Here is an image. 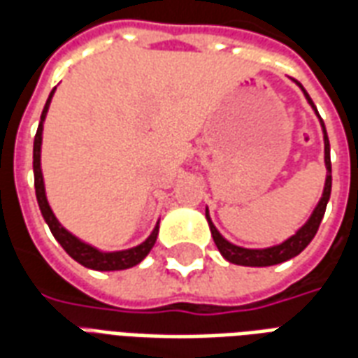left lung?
Instances as JSON below:
<instances>
[{"mask_svg":"<svg viewBox=\"0 0 358 358\" xmlns=\"http://www.w3.org/2000/svg\"><path fill=\"white\" fill-rule=\"evenodd\" d=\"M299 84V82H297ZM301 86V84H299ZM301 90L305 92V88L301 86ZM305 97L308 99V103L313 105V109L316 110L315 103L313 99L308 97V94L305 92ZM318 115V113H316ZM324 130V161H326V169H328V174H326V184H324V194L320 197V201L316 205L315 213L310 215V218L307 220V224L303 226L301 230H297L295 236H292L289 240H285L284 243L280 245H274V248L268 249H245V248H238L234 245L230 241H226L218 230L215 228V224L210 222L209 218V210H205V217L209 220V228L210 234H213V240L217 243L218 251L222 253L226 261H230L234 264H241V266H272V264H280L284 261H289L295 255H299L303 249L307 248L308 243L313 241V238L318 232V226L322 222L324 213H326V205H328V199H330L331 194V163H330V141H328V134H326V126L320 120Z\"/></svg>","mask_w":358,"mask_h":358,"instance_id":"1","label":"left lung"}]
</instances>
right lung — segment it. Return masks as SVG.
<instances>
[{
    "instance_id": "right-lung-1",
    "label": "right lung",
    "mask_w": 358,
    "mask_h": 358,
    "mask_svg": "<svg viewBox=\"0 0 358 358\" xmlns=\"http://www.w3.org/2000/svg\"><path fill=\"white\" fill-rule=\"evenodd\" d=\"M55 92V88H53ZM53 92L48 97V103L42 110V118H40V126H38V132L34 136V187H36V199H38V205H40V210H42L43 220L50 226L51 234L55 236V240L61 243V248L65 249L69 255L73 257L76 263H80L82 266L92 270H124L130 268V266H136L138 263H141L145 255H148L151 248L155 245L157 234H159V224L155 226V230L151 232L148 240L140 243L138 248L126 249V251H113V253H103V251H97L95 248L88 245L80 241L76 236H73L71 232H66L63 226L59 224V220L53 215L50 203L45 199V187H43V176L42 169H40V149H42V130H43V120H45V115H48V109H50V101L53 97Z\"/></svg>"
}]
</instances>
